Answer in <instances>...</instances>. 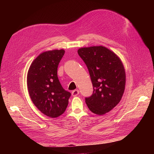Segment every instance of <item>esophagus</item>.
<instances>
[{"mask_svg":"<svg viewBox=\"0 0 154 154\" xmlns=\"http://www.w3.org/2000/svg\"><path fill=\"white\" fill-rule=\"evenodd\" d=\"M79 94V90H74V91H73L72 92V95L74 97H75V96L78 95Z\"/></svg>","mask_w":154,"mask_h":154,"instance_id":"1","label":"esophagus"}]
</instances>
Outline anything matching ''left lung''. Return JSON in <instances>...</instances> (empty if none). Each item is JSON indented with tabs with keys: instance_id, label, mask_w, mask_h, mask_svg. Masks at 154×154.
Returning <instances> with one entry per match:
<instances>
[{
	"instance_id": "left-lung-1",
	"label": "left lung",
	"mask_w": 154,
	"mask_h": 154,
	"mask_svg": "<svg viewBox=\"0 0 154 154\" xmlns=\"http://www.w3.org/2000/svg\"><path fill=\"white\" fill-rule=\"evenodd\" d=\"M77 52L87 67L94 88L85 103L92 112L103 115L117 106L124 92L125 72L122 62L114 52L103 46L82 47Z\"/></svg>"
}]
</instances>
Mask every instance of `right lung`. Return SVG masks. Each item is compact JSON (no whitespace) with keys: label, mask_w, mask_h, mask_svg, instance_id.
Here are the masks:
<instances>
[{"label":"right lung","mask_w":154,"mask_h":154,"mask_svg":"<svg viewBox=\"0 0 154 154\" xmlns=\"http://www.w3.org/2000/svg\"><path fill=\"white\" fill-rule=\"evenodd\" d=\"M64 53L63 49L42 52L32 62L27 73V88L32 102L44 115L52 118L65 112L71 95L63 89L57 76Z\"/></svg>","instance_id":"add662e5"}]
</instances>
